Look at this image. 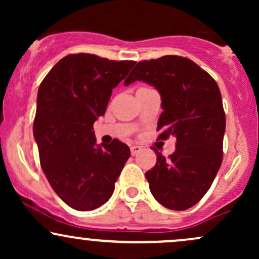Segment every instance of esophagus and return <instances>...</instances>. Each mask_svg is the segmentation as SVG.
Returning <instances> with one entry per match:
<instances>
[{
	"label": "esophagus",
	"mask_w": 259,
	"mask_h": 259,
	"mask_svg": "<svg viewBox=\"0 0 259 259\" xmlns=\"http://www.w3.org/2000/svg\"><path fill=\"white\" fill-rule=\"evenodd\" d=\"M141 150H142V147H141V146H138V145H134V146L130 147V152H132L133 156H135V154H138Z\"/></svg>",
	"instance_id": "1"
}]
</instances>
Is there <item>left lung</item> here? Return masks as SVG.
<instances>
[{
    "label": "left lung",
    "mask_w": 259,
    "mask_h": 259,
    "mask_svg": "<svg viewBox=\"0 0 259 259\" xmlns=\"http://www.w3.org/2000/svg\"><path fill=\"white\" fill-rule=\"evenodd\" d=\"M140 80L154 86L162 97L158 139H177L174 153L157 162L146 179L162 206L185 210L206 195L223 160L225 113L215 80L191 59L163 56L141 61L124 85Z\"/></svg>",
    "instance_id": "left-lung-1"
}]
</instances>
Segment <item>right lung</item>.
<instances>
[{"label":"right lung","instance_id":"add662e5","mask_svg":"<svg viewBox=\"0 0 259 259\" xmlns=\"http://www.w3.org/2000/svg\"><path fill=\"white\" fill-rule=\"evenodd\" d=\"M135 63L68 55L38 88L34 138L41 168L53 191L74 209L106 203L130 157L129 147L118 140L97 146L94 123Z\"/></svg>","mask_w":259,"mask_h":259}]
</instances>
